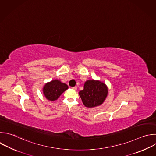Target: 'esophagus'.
Returning a JSON list of instances; mask_svg holds the SVG:
<instances>
[{
    "mask_svg": "<svg viewBox=\"0 0 156 156\" xmlns=\"http://www.w3.org/2000/svg\"><path fill=\"white\" fill-rule=\"evenodd\" d=\"M73 90H77V87H72L71 88Z\"/></svg>",
    "mask_w": 156,
    "mask_h": 156,
    "instance_id": "esophagus-1",
    "label": "esophagus"
}]
</instances>
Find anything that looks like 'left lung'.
<instances>
[{
	"label": "left lung",
	"mask_w": 156,
	"mask_h": 156,
	"mask_svg": "<svg viewBox=\"0 0 156 156\" xmlns=\"http://www.w3.org/2000/svg\"><path fill=\"white\" fill-rule=\"evenodd\" d=\"M108 93V89L104 83L94 80H87L83 90L79 94L83 104L87 107H94L103 103Z\"/></svg>",
	"instance_id": "1"
}]
</instances>
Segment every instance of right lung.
Here are the masks:
<instances>
[{"label": "right lung", "mask_w": 156, "mask_h": 156, "mask_svg": "<svg viewBox=\"0 0 156 156\" xmlns=\"http://www.w3.org/2000/svg\"><path fill=\"white\" fill-rule=\"evenodd\" d=\"M68 88V86L58 80H54L47 83L43 88V93L47 99L54 101Z\"/></svg>", "instance_id": "right-lung-1"}]
</instances>
